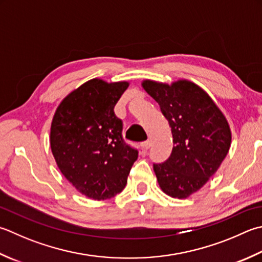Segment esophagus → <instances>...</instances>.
Masks as SVG:
<instances>
[{
	"label": "esophagus",
	"mask_w": 262,
	"mask_h": 262,
	"mask_svg": "<svg viewBox=\"0 0 262 262\" xmlns=\"http://www.w3.org/2000/svg\"><path fill=\"white\" fill-rule=\"evenodd\" d=\"M150 146H151V142L150 141H145V142H142L141 143L142 150H144V151L148 150V148H150Z\"/></svg>",
	"instance_id": "esophagus-1"
}]
</instances>
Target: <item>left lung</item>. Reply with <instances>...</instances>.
<instances>
[{"mask_svg": "<svg viewBox=\"0 0 262 262\" xmlns=\"http://www.w3.org/2000/svg\"><path fill=\"white\" fill-rule=\"evenodd\" d=\"M142 86L171 128V155L153 165L159 186L169 196L186 199L226 158L232 142L228 121L207 92L192 81L179 79L169 85L146 79Z\"/></svg>", "mask_w": 262, "mask_h": 262, "instance_id": "1", "label": "left lung"}]
</instances>
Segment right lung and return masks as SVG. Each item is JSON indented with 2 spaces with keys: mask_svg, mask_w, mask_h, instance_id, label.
<instances>
[{
  "mask_svg": "<svg viewBox=\"0 0 262 262\" xmlns=\"http://www.w3.org/2000/svg\"><path fill=\"white\" fill-rule=\"evenodd\" d=\"M128 86L86 81L61 101L51 124V150L60 171L79 193L97 201L125 188L138 156L122 140V121L114 111Z\"/></svg>",
  "mask_w": 262,
  "mask_h": 262,
  "instance_id": "obj_1",
  "label": "right lung"
}]
</instances>
